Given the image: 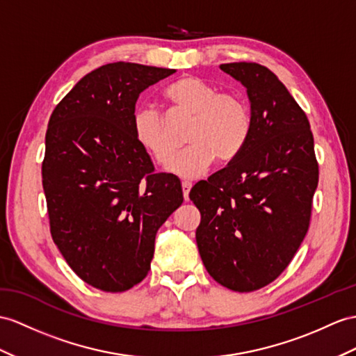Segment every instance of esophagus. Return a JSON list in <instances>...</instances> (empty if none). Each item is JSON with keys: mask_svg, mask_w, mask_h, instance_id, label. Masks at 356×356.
Instances as JSON below:
<instances>
[{"mask_svg": "<svg viewBox=\"0 0 356 356\" xmlns=\"http://www.w3.org/2000/svg\"><path fill=\"white\" fill-rule=\"evenodd\" d=\"M183 195L186 201H188V193H190V188H192V183H188V181H183Z\"/></svg>", "mask_w": 356, "mask_h": 356, "instance_id": "34e87169", "label": "esophagus"}]
</instances>
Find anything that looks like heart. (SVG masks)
<instances>
[{
    "label": "heart",
    "instance_id": "1",
    "mask_svg": "<svg viewBox=\"0 0 356 356\" xmlns=\"http://www.w3.org/2000/svg\"><path fill=\"white\" fill-rule=\"evenodd\" d=\"M163 98L173 110L192 116L187 125L184 149L173 152L166 161L169 173L196 178L211 166L236 160L245 149L252 129L248 102L234 93H220L216 86L199 76L187 75L170 83ZM131 133L137 145L157 163L168 157L169 143L160 113L142 106L131 115Z\"/></svg>",
    "mask_w": 356,
    "mask_h": 356
}]
</instances>
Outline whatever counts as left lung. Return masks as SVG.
<instances>
[{"label": "left lung", "instance_id": "obj_1", "mask_svg": "<svg viewBox=\"0 0 356 356\" xmlns=\"http://www.w3.org/2000/svg\"><path fill=\"white\" fill-rule=\"evenodd\" d=\"M220 69L246 88L252 129L238 157L188 196L201 211L196 243L207 272L243 293L278 278L305 238L318 164L307 115L270 69Z\"/></svg>", "mask_w": 356, "mask_h": 356}]
</instances>
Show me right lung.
<instances>
[{
  "instance_id": "obj_1",
  "label": "right lung",
  "mask_w": 356,
  "mask_h": 356,
  "mask_svg": "<svg viewBox=\"0 0 356 356\" xmlns=\"http://www.w3.org/2000/svg\"><path fill=\"white\" fill-rule=\"evenodd\" d=\"M173 72L104 65L49 118L42 184L51 236L69 267L102 291L129 290L148 275L157 231L184 201L179 179L154 173L129 125L138 95Z\"/></svg>"
}]
</instances>
